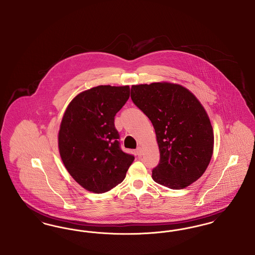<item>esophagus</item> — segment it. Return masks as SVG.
Here are the masks:
<instances>
[{
  "instance_id": "esophagus-1",
  "label": "esophagus",
  "mask_w": 255,
  "mask_h": 255,
  "mask_svg": "<svg viewBox=\"0 0 255 255\" xmlns=\"http://www.w3.org/2000/svg\"><path fill=\"white\" fill-rule=\"evenodd\" d=\"M135 153H136L137 157H141V155H142V149H141L140 147H138V148L135 150Z\"/></svg>"
}]
</instances>
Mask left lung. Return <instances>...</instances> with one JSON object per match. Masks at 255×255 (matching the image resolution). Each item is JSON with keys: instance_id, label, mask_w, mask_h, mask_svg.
Returning a JSON list of instances; mask_svg holds the SVG:
<instances>
[{"instance_id": "1", "label": "left lung", "mask_w": 255, "mask_h": 255, "mask_svg": "<svg viewBox=\"0 0 255 255\" xmlns=\"http://www.w3.org/2000/svg\"><path fill=\"white\" fill-rule=\"evenodd\" d=\"M131 98L151 121L159 149L156 182L182 189L205 173L214 148L209 117L185 87L170 82L133 85Z\"/></svg>"}]
</instances>
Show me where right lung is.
I'll return each instance as SVG.
<instances>
[{
	"instance_id": "right-lung-1",
	"label": "right lung",
	"mask_w": 255,
	"mask_h": 255,
	"mask_svg": "<svg viewBox=\"0 0 255 255\" xmlns=\"http://www.w3.org/2000/svg\"><path fill=\"white\" fill-rule=\"evenodd\" d=\"M130 97L129 86L100 85L81 92L61 121V159L86 190L104 193L125 179L133 156L120 147L115 116Z\"/></svg>"
}]
</instances>
